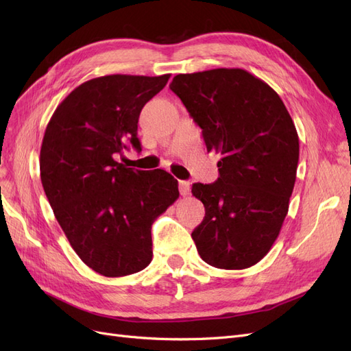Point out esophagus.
Masks as SVG:
<instances>
[{
    "label": "esophagus",
    "instance_id": "34e87169",
    "mask_svg": "<svg viewBox=\"0 0 351 351\" xmlns=\"http://www.w3.org/2000/svg\"><path fill=\"white\" fill-rule=\"evenodd\" d=\"M178 190H180V195L182 196H187L189 192H190V183L189 182H180L178 183Z\"/></svg>",
    "mask_w": 351,
    "mask_h": 351
}]
</instances>
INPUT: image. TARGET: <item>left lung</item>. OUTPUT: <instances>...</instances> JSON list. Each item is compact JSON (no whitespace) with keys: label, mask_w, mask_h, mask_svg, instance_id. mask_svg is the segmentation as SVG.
Listing matches in <instances>:
<instances>
[{"label":"left lung","mask_w":351,"mask_h":351,"mask_svg":"<svg viewBox=\"0 0 351 351\" xmlns=\"http://www.w3.org/2000/svg\"><path fill=\"white\" fill-rule=\"evenodd\" d=\"M171 89L221 154L215 183H195L205 218L192 232L210 267L246 269L277 240L299 164V136L268 83L243 69L177 74Z\"/></svg>","instance_id":"1"}]
</instances>
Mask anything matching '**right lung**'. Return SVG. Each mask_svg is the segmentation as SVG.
<instances>
[{"mask_svg":"<svg viewBox=\"0 0 351 351\" xmlns=\"http://www.w3.org/2000/svg\"><path fill=\"white\" fill-rule=\"evenodd\" d=\"M162 76L110 74L82 83L52 114L40 146V182L77 256L104 277H124L152 261L154 221L178 199L164 169L115 161L132 145L137 121L161 92Z\"/></svg>","mask_w":351,"mask_h":351,"instance_id":"right-lung-1","label":"right lung"}]
</instances>
